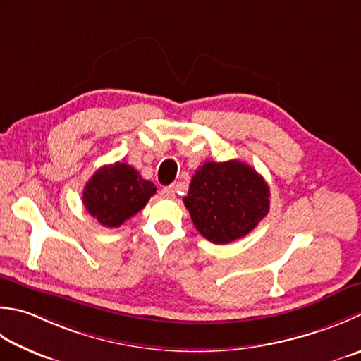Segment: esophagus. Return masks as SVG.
Masks as SVG:
<instances>
[{
	"instance_id": "esophagus-1",
	"label": "esophagus",
	"mask_w": 361,
	"mask_h": 361,
	"mask_svg": "<svg viewBox=\"0 0 361 361\" xmlns=\"http://www.w3.org/2000/svg\"><path fill=\"white\" fill-rule=\"evenodd\" d=\"M161 195L164 197V199H173L175 197V188L173 186H164L161 189Z\"/></svg>"
}]
</instances>
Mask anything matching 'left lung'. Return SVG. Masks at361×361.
Returning <instances> with one entry per match:
<instances>
[{"instance_id": "obj_1", "label": "left lung", "mask_w": 361, "mask_h": 361, "mask_svg": "<svg viewBox=\"0 0 361 361\" xmlns=\"http://www.w3.org/2000/svg\"><path fill=\"white\" fill-rule=\"evenodd\" d=\"M269 186L238 159L207 161L197 169L183 199L195 228L214 244L244 238L269 213Z\"/></svg>"}]
</instances>
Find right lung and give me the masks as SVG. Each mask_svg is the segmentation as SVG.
I'll list each match as a JSON object with an SVG mask.
<instances>
[{"instance_id": "right-lung-1", "label": "right lung", "mask_w": 361, "mask_h": 361, "mask_svg": "<svg viewBox=\"0 0 361 361\" xmlns=\"http://www.w3.org/2000/svg\"><path fill=\"white\" fill-rule=\"evenodd\" d=\"M157 192L152 181L144 180L125 162L103 166L92 175L82 192L87 213L106 228H117L142 209Z\"/></svg>"}]
</instances>
